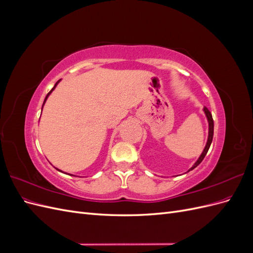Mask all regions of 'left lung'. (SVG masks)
<instances>
[{
    "mask_svg": "<svg viewBox=\"0 0 253 253\" xmlns=\"http://www.w3.org/2000/svg\"><path fill=\"white\" fill-rule=\"evenodd\" d=\"M204 113H205V115H206V117H207V120H208V125H209V132H208V139H207V143H206V145H205V149H204V151H203V153L201 154V156L198 157V159L196 160L195 162V164L190 168V169L187 171V172H190V171H192L193 169H195V168L200 165L202 162H203V159L205 158V156H206V154L207 153H208V150H209V148H210V145H211V142H212V139H213V132H214V122H213V118H212V115H211V113H210V111L206 108H204Z\"/></svg>",
    "mask_w": 253,
    "mask_h": 253,
    "instance_id": "1",
    "label": "left lung"
}]
</instances>
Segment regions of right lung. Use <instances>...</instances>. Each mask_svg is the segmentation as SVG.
Masks as SVG:
<instances>
[{
	"mask_svg": "<svg viewBox=\"0 0 253 253\" xmlns=\"http://www.w3.org/2000/svg\"><path fill=\"white\" fill-rule=\"evenodd\" d=\"M60 81H61V80H59V81H58V82H57V83L55 84V86H53V87L51 88V90H50V91H49V93H48V94L46 95V97H45V99H44V102H43V105H42V110H43V106H44L45 102H46V100H47V98H48V97H49V95H50V94L52 93V90H53V89H55V88L57 87V85H58V84H59V82H60ZM56 169H57V168H56ZM57 170H58V171H60V172H62V173H63V171H61V170H59V169H57ZM64 173H65V172H64ZM65 174H67V173H65ZM71 175H72V176H75V175H73V174H71Z\"/></svg>",
	"mask_w": 253,
	"mask_h": 253,
	"instance_id": "1",
	"label": "right lung"
}]
</instances>
